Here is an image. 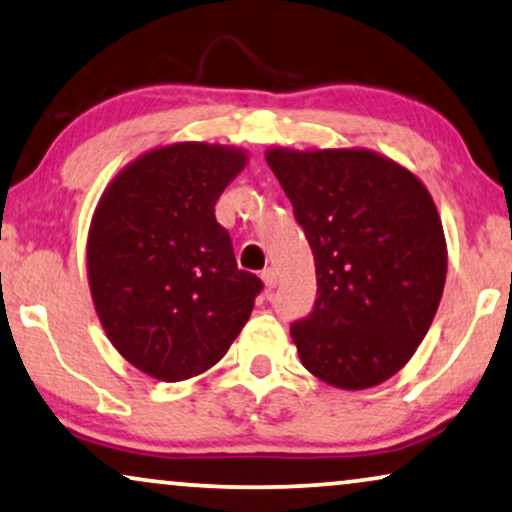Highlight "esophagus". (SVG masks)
<instances>
[{
  "instance_id": "1",
  "label": "esophagus",
  "mask_w": 512,
  "mask_h": 512,
  "mask_svg": "<svg viewBox=\"0 0 512 512\" xmlns=\"http://www.w3.org/2000/svg\"><path fill=\"white\" fill-rule=\"evenodd\" d=\"M261 279H263L265 289H268V291H272V289H275V286H277V272L272 270V268L263 270V272H261Z\"/></svg>"
}]
</instances>
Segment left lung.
Segmentation results:
<instances>
[{
  "label": "left lung",
  "instance_id": "1",
  "mask_svg": "<svg viewBox=\"0 0 512 512\" xmlns=\"http://www.w3.org/2000/svg\"><path fill=\"white\" fill-rule=\"evenodd\" d=\"M317 268L291 326L303 366L345 391L377 387L417 352L443 298L447 244L429 188L370 149L265 151Z\"/></svg>",
  "mask_w": 512,
  "mask_h": 512
}]
</instances>
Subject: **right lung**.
<instances>
[{"label":"right lung","mask_w":512,"mask_h":512,"mask_svg":"<svg viewBox=\"0 0 512 512\" xmlns=\"http://www.w3.org/2000/svg\"><path fill=\"white\" fill-rule=\"evenodd\" d=\"M249 163L237 146L174 142L109 181L88 228L97 319L125 361L160 382L207 373L251 317L263 282L237 270L214 205Z\"/></svg>","instance_id":"obj_1"}]
</instances>
